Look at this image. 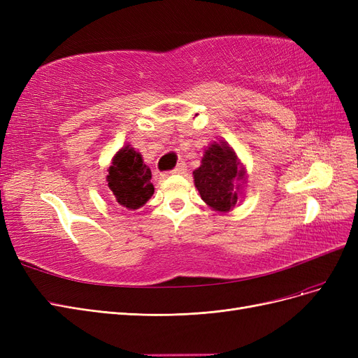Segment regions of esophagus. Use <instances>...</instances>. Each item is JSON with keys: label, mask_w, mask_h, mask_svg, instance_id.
I'll list each match as a JSON object with an SVG mask.
<instances>
[{"label": "esophagus", "mask_w": 358, "mask_h": 358, "mask_svg": "<svg viewBox=\"0 0 358 358\" xmlns=\"http://www.w3.org/2000/svg\"><path fill=\"white\" fill-rule=\"evenodd\" d=\"M187 171V164L185 162H179V164L173 169L171 173H175V175H183V173Z\"/></svg>", "instance_id": "34e87169"}]
</instances>
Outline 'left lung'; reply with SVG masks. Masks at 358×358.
Listing matches in <instances>:
<instances>
[{"instance_id":"left-lung-1","label":"left lung","mask_w":358,"mask_h":358,"mask_svg":"<svg viewBox=\"0 0 358 358\" xmlns=\"http://www.w3.org/2000/svg\"><path fill=\"white\" fill-rule=\"evenodd\" d=\"M245 178L239 161L230 146L212 143L206 150L201 166L194 170V183L200 192L203 201L220 212H229L237 203V189Z\"/></svg>"}]
</instances>
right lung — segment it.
Returning <instances> with one entry per match:
<instances>
[{"label":"right lung","instance_id":"obj_1","mask_svg":"<svg viewBox=\"0 0 358 358\" xmlns=\"http://www.w3.org/2000/svg\"><path fill=\"white\" fill-rule=\"evenodd\" d=\"M152 173L143 164L142 155L133 148H124L113 158L109 169L107 182L116 201L127 209H138L154 194V185L150 183Z\"/></svg>","mask_w":358,"mask_h":358}]
</instances>
